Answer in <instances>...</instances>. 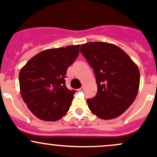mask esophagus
Wrapping results in <instances>:
<instances>
[{"mask_svg":"<svg viewBox=\"0 0 157 157\" xmlns=\"http://www.w3.org/2000/svg\"><path fill=\"white\" fill-rule=\"evenodd\" d=\"M79 91H80V92H82V91H83V90H84V87H83V86H81V87H80V89H79Z\"/></svg>","mask_w":157,"mask_h":157,"instance_id":"1","label":"esophagus"}]
</instances>
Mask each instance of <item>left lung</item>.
I'll return each mask as SVG.
<instances>
[{"mask_svg": "<svg viewBox=\"0 0 157 157\" xmlns=\"http://www.w3.org/2000/svg\"><path fill=\"white\" fill-rule=\"evenodd\" d=\"M80 52L94 71L97 93L87 99L89 109L99 118L112 119L124 113L137 96L140 71L119 47L107 42L83 44Z\"/></svg>", "mask_w": 157, "mask_h": 157, "instance_id": "1", "label": "left lung"}]
</instances>
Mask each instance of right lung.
<instances>
[{"instance_id": "add662e5", "label": "right lung", "mask_w": 157, "mask_h": 157, "mask_svg": "<svg viewBox=\"0 0 157 157\" xmlns=\"http://www.w3.org/2000/svg\"><path fill=\"white\" fill-rule=\"evenodd\" d=\"M80 45L42 51L20 71V94L39 119L55 121L68 112L75 90L65 85L67 70L79 55Z\"/></svg>"}]
</instances>
